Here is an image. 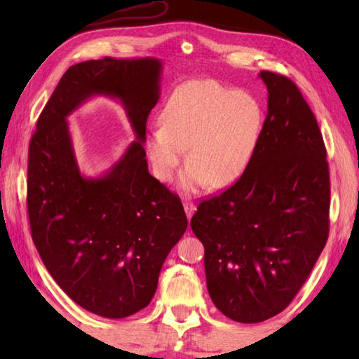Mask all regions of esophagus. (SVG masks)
Returning a JSON list of instances; mask_svg holds the SVG:
<instances>
[{
  "mask_svg": "<svg viewBox=\"0 0 359 359\" xmlns=\"http://www.w3.org/2000/svg\"><path fill=\"white\" fill-rule=\"evenodd\" d=\"M184 209H185V214H187V218L190 220V218L193 217L194 210H196V205H194L193 203H184Z\"/></svg>",
  "mask_w": 359,
  "mask_h": 359,
  "instance_id": "obj_1",
  "label": "esophagus"
}]
</instances>
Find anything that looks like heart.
<instances>
[{
    "instance_id": "1",
    "label": "heart",
    "mask_w": 359,
    "mask_h": 359,
    "mask_svg": "<svg viewBox=\"0 0 359 359\" xmlns=\"http://www.w3.org/2000/svg\"><path fill=\"white\" fill-rule=\"evenodd\" d=\"M263 130V109L252 95L215 81H191L179 87L151 126L145 149L155 177L168 182L188 145L180 188L201 190L234 182L250 163Z\"/></svg>"
}]
</instances>
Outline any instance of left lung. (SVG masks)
Listing matches in <instances>:
<instances>
[{"label":"left lung","instance_id":"1","mask_svg":"<svg viewBox=\"0 0 359 359\" xmlns=\"http://www.w3.org/2000/svg\"><path fill=\"white\" fill-rule=\"evenodd\" d=\"M267 115L250 163L191 218L204 245L208 291L239 323L293 301L330 234V168L317 118L291 79L261 71Z\"/></svg>","mask_w":359,"mask_h":359}]
</instances>
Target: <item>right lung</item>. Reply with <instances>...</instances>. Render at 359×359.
<instances>
[{
  "label": "right lung",
  "instance_id": "1",
  "mask_svg": "<svg viewBox=\"0 0 359 359\" xmlns=\"http://www.w3.org/2000/svg\"><path fill=\"white\" fill-rule=\"evenodd\" d=\"M156 58L77 63L60 79L29 141L28 217L41 259L85 311L125 318L147 307L161 266L187 229L180 198L149 174L145 125L160 100ZM93 95L118 99L137 135L100 178L76 166L65 120Z\"/></svg>",
  "mask_w": 359,
  "mask_h": 359
}]
</instances>
